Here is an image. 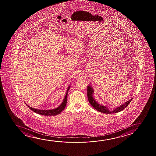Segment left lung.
Here are the masks:
<instances>
[{
	"label": "left lung",
	"mask_w": 156,
	"mask_h": 156,
	"mask_svg": "<svg viewBox=\"0 0 156 156\" xmlns=\"http://www.w3.org/2000/svg\"><path fill=\"white\" fill-rule=\"evenodd\" d=\"M87 89H87V94H88V101H89L90 105L92 106V107L97 111L101 112V113H106V114H111V113H115L117 112H120L121 111L124 110V108H125L128 105V104L130 103V101H132V99H130L129 101H126L122 105H121L120 106L114 108L113 110H110L108 108L107 106L101 105L96 101H94V99L92 96L94 91L90 84L88 86Z\"/></svg>",
	"instance_id": "8db88e82"
}]
</instances>
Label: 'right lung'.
Listing matches in <instances>:
<instances>
[{
  "label": "right lung",
  "instance_id": "obj_1",
  "mask_svg": "<svg viewBox=\"0 0 156 156\" xmlns=\"http://www.w3.org/2000/svg\"><path fill=\"white\" fill-rule=\"evenodd\" d=\"M70 86H68V89L67 90V92H66V95L64 99V101L62 102V103L60 105L58 108L52 109V110H38V109H35L34 108H31L30 106L28 105L26 103L28 107L30 110H32L33 111L35 112L36 113L41 114V115H43L45 116H55L57 114H59L65 109V108L66 107V104H67V94H68V90L69 89Z\"/></svg>",
  "mask_w": 156,
  "mask_h": 156
}]
</instances>
